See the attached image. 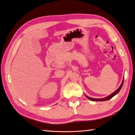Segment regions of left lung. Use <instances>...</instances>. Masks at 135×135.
<instances>
[{
    "instance_id": "obj_1",
    "label": "left lung",
    "mask_w": 135,
    "mask_h": 135,
    "mask_svg": "<svg viewBox=\"0 0 135 135\" xmlns=\"http://www.w3.org/2000/svg\"><path fill=\"white\" fill-rule=\"evenodd\" d=\"M123 83H124V78L123 79V81H122V84H121V85H120V87H119V89H117V90H116V91H115L114 93H113L112 94H111L110 95H109V96H107V97H105V98H103V99H94V98H91V97H88V96H87V95H85V96H86V97H87L88 98V99H89V100H91V101H98V102L107 101V100H110V99H112V98L113 97H114L115 95L117 94V93H118L120 91V90H121L122 86H123Z\"/></svg>"
}]
</instances>
